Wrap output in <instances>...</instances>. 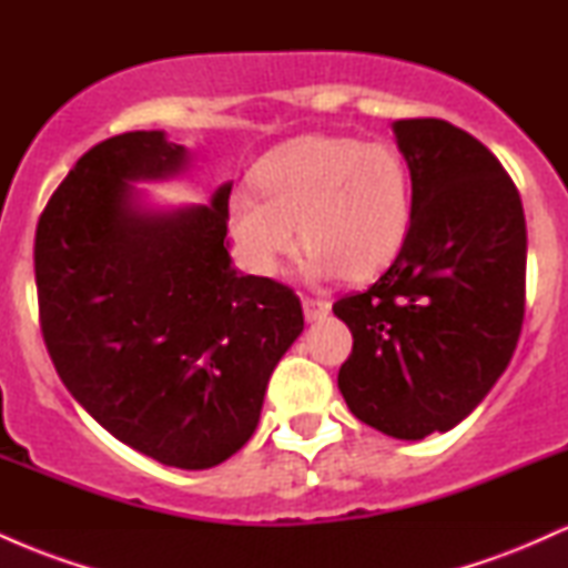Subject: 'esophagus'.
Returning a JSON list of instances; mask_svg holds the SVG:
<instances>
[{
    "label": "esophagus",
    "instance_id": "esophagus-1",
    "mask_svg": "<svg viewBox=\"0 0 568 568\" xmlns=\"http://www.w3.org/2000/svg\"><path fill=\"white\" fill-rule=\"evenodd\" d=\"M302 306H304V321L306 323L323 321V317L331 312V304L321 302V298H304Z\"/></svg>",
    "mask_w": 568,
    "mask_h": 568
}]
</instances>
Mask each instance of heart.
<instances>
[{
	"instance_id": "1",
	"label": "heart",
	"mask_w": 568,
	"mask_h": 568,
	"mask_svg": "<svg viewBox=\"0 0 568 568\" xmlns=\"http://www.w3.org/2000/svg\"><path fill=\"white\" fill-rule=\"evenodd\" d=\"M253 189L258 199L230 197V230L245 264L264 277L283 270L298 237L310 277H374L395 262L414 224V179L389 143L302 135L258 160Z\"/></svg>"
}]
</instances>
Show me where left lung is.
Here are the masks:
<instances>
[{
	"mask_svg": "<svg viewBox=\"0 0 568 568\" xmlns=\"http://www.w3.org/2000/svg\"><path fill=\"white\" fill-rule=\"evenodd\" d=\"M414 179V224L389 270L344 296L352 331L338 389L352 414L397 440L448 433L510 363L524 323L526 219L491 152L446 120H397Z\"/></svg>",
	"mask_w": 568,
	"mask_h": 568,
	"instance_id": "8db88e82",
	"label": "left lung"
}]
</instances>
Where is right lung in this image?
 <instances>
[{
  "mask_svg": "<svg viewBox=\"0 0 568 568\" xmlns=\"http://www.w3.org/2000/svg\"><path fill=\"white\" fill-rule=\"evenodd\" d=\"M192 165L165 130L98 143L39 216L34 275L44 344L74 400L135 452L207 470L256 433L304 315L291 288L232 264V181L205 205H160L139 186Z\"/></svg>",
  "mask_w": 568,
  "mask_h": 568,
  "instance_id": "obj_1",
  "label": "right lung"
}]
</instances>
